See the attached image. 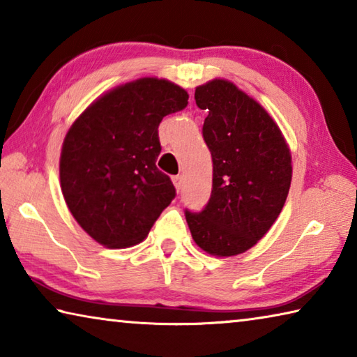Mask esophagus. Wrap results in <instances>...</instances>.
I'll return each instance as SVG.
<instances>
[{"label": "esophagus", "mask_w": 357, "mask_h": 357, "mask_svg": "<svg viewBox=\"0 0 357 357\" xmlns=\"http://www.w3.org/2000/svg\"><path fill=\"white\" fill-rule=\"evenodd\" d=\"M183 176H181V174H178V176H173V184H174V187H176V190L179 192L181 189H183Z\"/></svg>", "instance_id": "esophagus-1"}]
</instances>
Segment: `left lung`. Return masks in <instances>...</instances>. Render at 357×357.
<instances>
[{
    "label": "left lung",
    "mask_w": 357,
    "mask_h": 357,
    "mask_svg": "<svg viewBox=\"0 0 357 357\" xmlns=\"http://www.w3.org/2000/svg\"><path fill=\"white\" fill-rule=\"evenodd\" d=\"M208 112L203 138L213 157V192L200 213L185 209L198 247L211 255L249 250L273 227L291 184V154L268 112L231 82L195 89Z\"/></svg>",
    "instance_id": "obj_1"
}]
</instances>
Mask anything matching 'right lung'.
<instances>
[{
	"mask_svg": "<svg viewBox=\"0 0 357 357\" xmlns=\"http://www.w3.org/2000/svg\"><path fill=\"white\" fill-rule=\"evenodd\" d=\"M183 88L140 78L93 102L64 138L59 179L68 208L99 244H138L176 197L168 174L155 167L159 124L184 110Z\"/></svg>",
	"mask_w": 357,
	"mask_h": 357,
	"instance_id": "add662e5",
	"label": "right lung"
}]
</instances>
